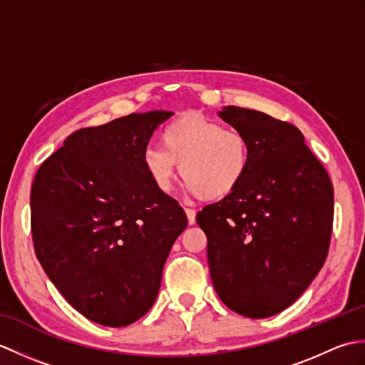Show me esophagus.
Instances as JSON below:
<instances>
[{"mask_svg": "<svg viewBox=\"0 0 365 365\" xmlns=\"http://www.w3.org/2000/svg\"><path fill=\"white\" fill-rule=\"evenodd\" d=\"M185 213H187L188 224H190V226H192V224L196 222V212L192 210V208H185Z\"/></svg>", "mask_w": 365, "mask_h": 365, "instance_id": "34e87169", "label": "esophagus"}]
</instances>
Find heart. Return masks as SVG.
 <instances>
[{
    "instance_id": "b5f03b06",
    "label": "heart",
    "mask_w": 365,
    "mask_h": 365,
    "mask_svg": "<svg viewBox=\"0 0 365 365\" xmlns=\"http://www.w3.org/2000/svg\"><path fill=\"white\" fill-rule=\"evenodd\" d=\"M177 163L185 187L205 200L232 195L247 175L251 149L242 131L202 114L182 115L165 127L161 145H147L143 166L153 187L168 192Z\"/></svg>"
}]
</instances>
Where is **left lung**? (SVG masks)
Wrapping results in <instances>:
<instances>
[{
	"instance_id": "8db88e82",
	"label": "left lung",
	"mask_w": 365,
	"mask_h": 365,
	"mask_svg": "<svg viewBox=\"0 0 365 365\" xmlns=\"http://www.w3.org/2000/svg\"><path fill=\"white\" fill-rule=\"evenodd\" d=\"M218 114L247 138L251 166L243 183L196 221L221 301L243 317L267 319L293 304L327 260L334 190L292 123L238 106Z\"/></svg>"
}]
</instances>
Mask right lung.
I'll use <instances>...</instances> for the list:
<instances>
[{"mask_svg":"<svg viewBox=\"0 0 365 365\" xmlns=\"http://www.w3.org/2000/svg\"><path fill=\"white\" fill-rule=\"evenodd\" d=\"M170 111L76 130L31 188L38 262L68 304L103 327H128L157 299L163 267L188 220L153 187L143 150Z\"/></svg>","mask_w":365,"mask_h":365,"instance_id":"1","label":"right lung"}]
</instances>
